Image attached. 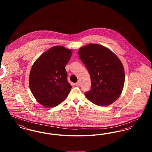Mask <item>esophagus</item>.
<instances>
[{"instance_id":"1","label":"esophagus","mask_w":152,"mask_h":152,"mask_svg":"<svg viewBox=\"0 0 152 152\" xmlns=\"http://www.w3.org/2000/svg\"><path fill=\"white\" fill-rule=\"evenodd\" d=\"M75 85H76V86H78V87L80 86V82L79 81H78L77 82H76V83H75Z\"/></svg>"}]
</instances>
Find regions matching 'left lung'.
<instances>
[{"label":"left lung","instance_id":"8db88e82","mask_svg":"<svg viewBox=\"0 0 152 152\" xmlns=\"http://www.w3.org/2000/svg\"><path fill=\"white\" fill-rule=\"evenodd\" d=\"M79 55L90 74L91 89L87 99L99 106H108L122 93L125 81L123 64L109 49L97 44H88L79 50Z\"/></svg>","mask_w":152,"mask_h":152}]
</instances>
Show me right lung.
I'll list each match as a JSON object with an SVG mask.
<instances>
[{
    "label": "right lung",
    "instance_id": "right-lung-1",
    "mask_svg": "<svg viewBox=\"0 0 152 152\" xmlns=\"http://www.w3.org/2000/svg\"><path fill=\"white\" fill-rule=\"evenodd\" d=\"M72 50L56 45L45 51L32 65L29 77L30 90L36 100L46 108L64 101L72 86L67 81L65 65Z\"/></svg>",
    "mask_w": 152,
    "mask_h": 152
}]
</instances>
